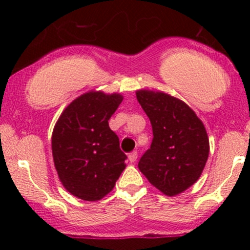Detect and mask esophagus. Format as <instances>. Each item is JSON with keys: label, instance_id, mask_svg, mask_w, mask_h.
Listing matches in <instances>:
<instances>
[{"label": "esophagus", "instance_id": "obj_1", "mask_svg": "<svg viewBox=\"0 0 250 250\" xmlns=\"http://www.w3.org/2000/svg\"><path fill=\"white\" fill-rule=\"evenodd\" d=\"M137 158H138L137 151H133V152H130L129 155H128V160H129L130 163H134L135 161H137Z\"/></svg>", "mask_w": 250, "mask_h": 250}]
</instances>
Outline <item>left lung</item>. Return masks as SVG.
<instances>
[{
    "label": "left lung",
    "instance_id": "1",
    "mask_svg": "<svg viewBox=\"0 0 250 250\" xmlns=\"http://www.w3.org/2000/svg\"><path fill=\"white\" fill-rule=\"evenodd\" d=\"M137 99L152 125L150 148L138 167L167 196L185 191L198 180L209 155V140L193 110L169 94L138 90Z\"/></svg>",
    "mask_w": 250,
    "mask_h": 250
}]
</instances>
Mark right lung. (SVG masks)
Listing matches in <instances>:
<instances>
[{
	"label": "right lung",
	"instance_id": "1",
	"mask_svg": "<svg viewBox=\"0 0 250 250\" xmlns=\"http://www.w3.org/2000/svg\"><path fill=\"white\" fill-rule=\"evenodd\" d=\"M122 100L117 93H84L62 111L53 129L55 169L64 188L81 200H102L125 170L127 156L109 127Z\"/></svg>",
	"mask_w": 250,
	"mask_h": 250
}]
</instances>
